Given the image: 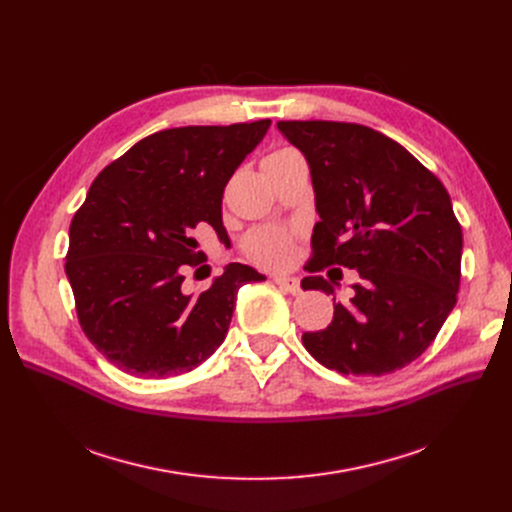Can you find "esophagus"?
<instances>
[{
    "label": "esophagus",
    "mask_w": 512,
    "mask_h": 512,
    "mask_svg": "<svg viewBox=\"0 0 512 512\" xmlns=\"http://www.w3.org/2000/svg\"><path fill=\"white\" fill-rule=\"evenodd\" d=\"M274 282H276L284 292H290V294H299V292H301V284H299L297 278L278 276V278H274Z\"/></svg>",
    "instance_id": "esophagus-1"
}]
</instances>
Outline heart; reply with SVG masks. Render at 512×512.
Returning <instances> with one entry per match:
<instances>
[{"label": "heart", "instance_id": "1", "mask_svg": "<svg viewBox=\"0 0 512 512\" xmlns=\"http://www.w3.org/2000/svg\"><path fill=\"white\" fill-rule=\"evenodd\" d=\"M297 151L292 149H278L274 151L267 159H276V157H286ZM265 159V161H267ZM242 249L245 253L267 267H282L288 263L290 255H292V242L290 236L282 230H272V228H263V230H255L251 232L245 242H242Z\"/></svg>", "mask_w": 512, "mask_h": 512}]
</instances>
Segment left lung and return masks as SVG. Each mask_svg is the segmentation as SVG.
<instances>
[{"mask_svg":"<svg viewBox=\"0 0 512 512\" xmlns=\"http://www.w3.org/2000/svg\"><path fill=\"white\" fill-rule=\"evenodd\" d=\"M278 130L309 164L319 222L311 272H359L353 299L334 305L326 330L305 332L311 357L328 369L384 375L434 342L456 305L463 232L444 184L386 134L351 122L288 120ZM305 290L334 294L321 276Z\"/></svg>","mask_w":512,"mask_h":512,"instance_id":"left-lung-1","label":"left lung"}]
</instances>
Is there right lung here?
<instances>
[{
  "label": "right lung",
  "mask_w": 512,
  "mask_h": 512,
  "mask_svg": "<svg viewBox=\"0 0 512 512\" xmlns=\"http://www.w3.org/2000/svg\"><path fill=\"white\" fill-rule=\"evenodd\" d=\"M270 124L159 130L93 180L70 224L66 276L80 328L118 369L147 380L191 371L224 342L238 288L265 280L230 263L207 290L182 292L186 270L207 261L199 226L224 230V188Z\"/></svg>",
  "instance_id": "add662e5"
}]
</instances>
